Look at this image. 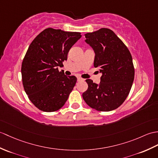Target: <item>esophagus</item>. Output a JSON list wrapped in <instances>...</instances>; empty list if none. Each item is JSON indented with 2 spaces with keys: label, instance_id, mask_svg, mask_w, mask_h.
Wrapping results in <instances>:
<instances>
[{
  "label": "esophagus",
  "instance_id": "1",
  "mask_svg": "<svg viewBox=\"0 0 158 158\" xmlns=\"http://www.w3.org/2000/svg\"><path fill=\"white\" fill-rule=\"evenodd\" d=\"M82 81H84V79H82V78H81V77H77V81H78V82Z\"/></svg>",
  "mask_w": 158,
  "mask_h": 158
}]
</instances>
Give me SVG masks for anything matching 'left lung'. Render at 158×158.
<instances>
[{
	"instance_id": "1",
	"label": "left lung",
	"mask_w": 158,
	"mask_h": 158,
	"mask_svg": "<svg viewBox=\"0 0 158 158\" xmlns=\"http://www.w3.org/2000/svg\"><path fill=\"white\" fill-rule=\"evenodd\" d=\"M85 42L94 52V66L100 68V83L86 79L88 85L83 98L91 108L108 112L126 100L135 77L133 58L127 47L113 31L101 28L85 34Z\"/></svg>"
}]
</instances>
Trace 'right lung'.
<instances>
[{
    "mask_svg": "<svg viewBox=\"0 0 158 158\" xmlns=\"http://www.w3.org/2000/svg\"><path fill=\"white\" fill-rule=\"evenodd\" d=\"M81 37L79 32L47 28L29 45L21 65L25 93L34 105L44 112L61 108L77 82L58 67H63L71 48Z\"/></svg>",
    "mask_w": 158,
    "mask_h": 158,
    "instance_id": "1",
    "label": "right lung"
}]
</instances>
